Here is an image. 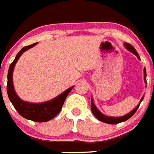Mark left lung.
I'll use <instances>...</instances> for the list:
<instances>
[{
    "instance_id": "8db88e82",
    "label": "left lung",
    "mask_w": 154,
    "mask_h": 154,
    "mask_svg": "<svg viewBox=\"0 0 154 154\" xmlns=\"http://www.w3.org/2000/svg\"><path fill=\"white\" fill-rule=\"evenodd\" d=\"M124 46H125V48L127 49L128 51H130V52H132L133 54H134L135 56L137 57V59L141 60L140 56H138L137 51L135 50V48L132 46V45H130V44H127V43H125V44H124ZM144 81H145V83H147V82H146V68H144ZM143 98H144V96L141 98L139 104H138V105H137V106L134 109V110H131L130 113H128V114H126V115H124V116L111 117V116H106V115H105V114H103L102 112H100L99 110H98V108L96 107V106L94 105V101H93V98H91V111L92 113H93V114L94 115V117H95L98 120H99V121L103 122H105V123H108V124H118V123H120V122H122L126 121V120H128L129 119H130V118H131V117L135 114V112L137 111V110L138 109V107H139L140 104H141V101L143 100Z\"/></svg>"
}]
</instances>
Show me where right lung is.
Returning a JSON list of instances; mask_svg holds the SVG:
<instances>
[{"label":"right lung","mask_w":154,"mask_h":154,"mask_svg":"<svg viewBox=\"0 0 154 154\" xmlns=\"http://www.w3.org/2000/svg\"><path fill=\"white\" fill-rule=\"evenodd\" d=\"M37 43L32 44L29 46L24 47L20 51L17 53V56L9 66L8 72V83H7V93L9 100L17 110V112L24 119L32 120L36 122H44L51 120L57 115L60 112L62 106L64 103V101L70 93L73 87H71L62 94H59L57 97L53 99L44 102V103H28L22 100L16 93L14 89L13 80V73L14 67L17 63V60H19L22 54L26 51L28 49L32 48V47L35 46Z\"/></svg>","instance_id":"add662e5"}]
</instances>
